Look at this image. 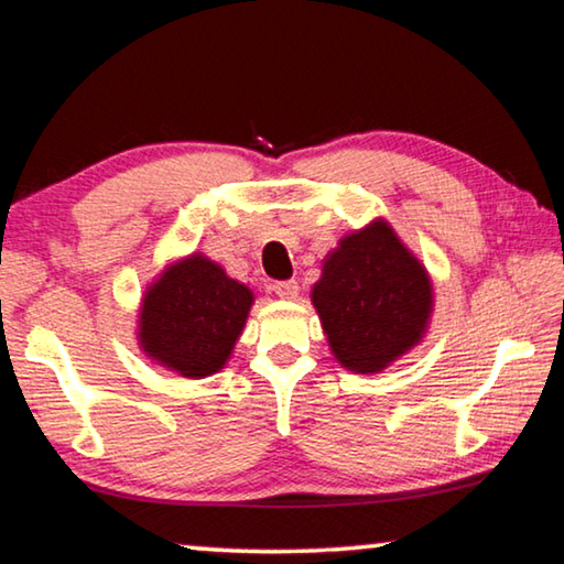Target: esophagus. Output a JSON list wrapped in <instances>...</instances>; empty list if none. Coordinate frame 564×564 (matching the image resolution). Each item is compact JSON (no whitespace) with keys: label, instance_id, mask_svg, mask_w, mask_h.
Returning <instances> with one entry per match:
<instances>
[{"label":"esophagus","instance_id":"1","mask_svg":"<svg viewBox=\"0 0 564 564\" xmlns=\"http://www.w3.org/2000/svg\"><path fill=\"white\" fill-rule=\"evenodd\" d=\"M271 291L279 295V299H295V295H299V283H295V281H273Z\"/></svg>","mask_w":564,"mask_h":564}]
</instances>
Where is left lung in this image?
<instances>
[{"mask_svg":"<svg viewBox=\"0 0 564 564\" xmlns=\"http://www.w3.org/2000/svg\"><path fill=\"white\" fill-rule=\"evenodd\" d=\"M333 356L356 373H378L423 338L431 279L386 221L343 238L313 285Z\"/></svg>","mask_w":564,"mask_h":564,"instance_id":"1","label":"left lung"}]
</instances>
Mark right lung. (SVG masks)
Masks as SVG:
<instances>
[{"label": "right lung", "instance_id": "right-lung-1", "mask_svg": "<svg viewBox=\"0 0 564 564\" xmlns=\"http://www.w3.org/2000/svg\"><path fill=\"white\" fill-rule=\"evenodd\" d=\"M251 303L253 293L228 279L221 265L188 256L147 291L141 348L184 378L212 376L231 356Z\"/></svg>", "mask_w": 564, "mask_h": 564}]
</instances>
